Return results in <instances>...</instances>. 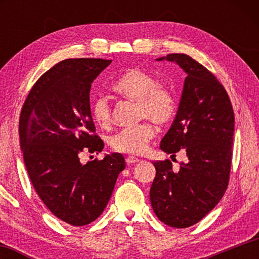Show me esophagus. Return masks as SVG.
I'll list each match as a JSON object with an SVG mask.
<instances>
[{"label": "esophagus", "mask_w": 259, "mask_h": 259, "mask_svg": "<svg viewBox=\"0 0 259 259\" xmlns=\"http://www.w3.org/2000/svg\"><path fill=\"white\" fill-rule=\"evenodd\" d=\"M125 162L128 164H134V163H137V162H139V159H137V157H135V156H126Z\"/></svg>", "instance_id": "obj_1"}]
</instances>
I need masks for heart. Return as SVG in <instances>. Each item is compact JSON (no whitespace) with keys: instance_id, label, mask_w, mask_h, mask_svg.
Here are the masks:
<instances>
[{"instance_id":"heart-1","label":"heart","mask_w":259,"mask_h":259,"mask_svg":"<svg viewBox=\"0 0 259 259\" xmlns=\"http://www.w3.org/2000/svg\"><path fill=\"white\" fill-rule=\"evenodd\" d=\"M159 80L140 68H129L112 83V90L122 97L137 100L138 114L142 119H152L157 124H165L176 114V100L171 91L159 85ZM91 116L102 128H107L112 121V108L103 96L91 100ZM155 136V129L150 122L122 128L114 134L109 144L114 151L126 154H140L147 148Z\"/></svg>"}]
</instances>
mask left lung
I'll return each instance as SVG.
<instances>
[{
	"mask_svg": "<svg viewBox=\"0 0 259 259\" xmlns=\"http://www.w3.org/2000/svg\"><path fill=\"white\" fill-rule=\"evenodd\" d=\"M156 60L172 61L186 73L177 114L160 148L171 156L184 150L187 160L178 171L169 160L154 162L150 199L161 222L185 229L211 211L229 185L234 113L224 87L190 56Z\"/></svg>",
	"mask_w": 259,
	"mask_h": 259,
	"instance_id": "left-lung-1",
	"label": "left lung"
}]
</instances>
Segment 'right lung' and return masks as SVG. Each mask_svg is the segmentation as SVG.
I'll return each mask as SVG.
<instances>
[{"label":"right lung","mask_w":259,"mask_h":259,"mask_svg":"<svg viewBox=\"0 0 259 259\" xmlns=\"http://www.w3.org/2000/svg\"><path fill=\"white\" fill-rule=\"evenodd\" d=\"M112 60L76 58L38 78L19 121L20 147L35 191L47 208L73 226L90 224L106 207L124 157L111 153L83 164L80 153L102 152L90 112L93 82Z\"/></svg>","instance_id":"1"}]
</instances>
